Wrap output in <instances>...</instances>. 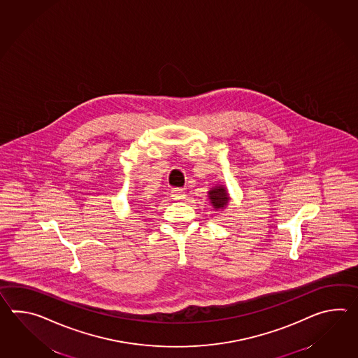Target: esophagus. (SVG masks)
<instances>
[{
  "instance_id": "obj_1",
  "label": "esophagus",
  "mask_w": 358,
  "mask_h": 358,
  "mask_svg": "<svg viewBox=\"0 0 358 358\" xmlns=\"http://www.w3.org/2000/svg\"><path fill=\"white\" fill-rule=\"evenodd\" d=\"M171 198L176 200V201L182 200V199H185V191L182 189H173L171 191Z\"/></svg>"
}]
</instances>
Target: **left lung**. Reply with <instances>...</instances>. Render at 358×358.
<instances>
[{
  "instance_id": "left-lung-1",
  "label": "left lung",
  "mask_w": 358,
  "mask_h": 358,
  "mask_svg": "<svg viewBox=\"0 0 358 358\" xmlns=\"http://www.w3.org/2000/svg\"><path fill=\"white\" fill-rule=\"evenodd\" d=\"M208 199L210 206L215 210H223L230 203V194L227 187L222 183H217L210 190L208 191Z\"/></svg>"
}]
</instances>
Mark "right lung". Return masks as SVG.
I'll list each match as a JSON object with an SVG mask.
<instances>
[{"instance_id":"right-lung-1","label":"right lung","mask_w":358,"mask_h":358,"mask_svg":"<svg viewBox=\"0 0 358 358\" xmlns=\"http://www.w3.org/2000/svg\"><path fill=\"white\" fill-rule=\"evenodd\" d=\"M131 207H132V206H131Z\"/></svg>"}]
</instances>
